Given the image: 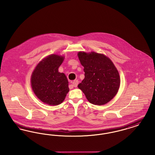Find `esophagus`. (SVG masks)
<instances>
[{
  "label": "esophagus",
  "instance_id": "34e87169",
  "mask_svg": "<svg viewBox=\"0 0 155 155\" xmlns=\"http://www.w3.org/2000/svg\"><path fill=\"white\" fill-rule=\"evenodd\" d=\"M78 82H79V81H78V80H74V81L73 82V84H72V85H71L70 86L74 87H77V85H78Z\"/></svg>",
  "mask_w": 155,
  "mask_h": 155
}]
</instances>
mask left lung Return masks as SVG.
<instances>
[{"instance_id": "left-lung-1", "label": "left lung", "mask_w": 155, "mask_h": 155, "mask_svg": "<svg viewBox=\"0 0 155 155\" xmlns=\"http://www.w3.org/2000/svg\"><path fill=\"white\" fill-rule=\"evenodd\" d=\"M78 56L85 72V78L78 84V88L94 104L102 105L110 101L120 84L118 71L110 59L95 52H80Z\"/></svg>"}]
</instances>
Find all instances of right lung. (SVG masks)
<instances>
[{
  "mask_svg": "<svg viewBox=\"0 0 155 155\" xmlns=\"http://www.w3.org/2000/svg\"><path fill=\"white\" fill-rule=\"evenodd\" d=\"M64 57L52 54L43 59L31 76V86L36 96L49 105H58L69 91L68 82L64 73L58 71Z\"/></svg>",
  "mask_w": 155,
  "mask_h": 155,
  "instance_id": "add662e5",
  "label": "right lung"
}]
</instances>
